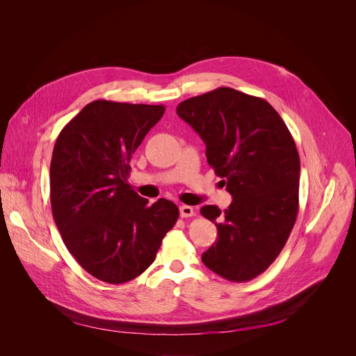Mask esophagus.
<instances>
[{"instance_id":"1","label":"esophagus","mask_w":356,"mask_h":356,"mask_svg":"<svg viewBox=\"0 0 356 356\" xmlns=\"http://www.w3.org/2000/svg\"><path fill=\"white\" fill-rule=\"evenodd\" d=\"M194 216V209L190 206H181L180 207V217L181 218H188Z\"/></svg>"}]
</instances>
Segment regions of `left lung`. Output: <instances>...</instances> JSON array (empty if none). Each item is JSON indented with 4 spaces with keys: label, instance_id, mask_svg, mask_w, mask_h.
<instances>
[{
    "label": "left lung",
    "instance_id": "1",
    "mask_svg": "<svg viewBox=\"0 0 356 356\" xmlns=\"http://www.w3.org/2000/svg\"><path fill=\"white\" fill-rule=\"evenodd\" d=\"M176 113L204 140L209 165L232 195L224 213L200 210L218 229L201 261L227 280L255 279L279 257L297 218L294 139L266 99L229 87L184 99Z\"/></svg>",
    "mask_w": 356,
    "mask_h": 356
}]
</instances>
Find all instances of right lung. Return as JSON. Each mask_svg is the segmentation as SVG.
Wrapping results in <instances>:
<instances>
[{"instance_id":"1","label":"right lung","mask_w":356,"mask_h":356,"mask_svg":"<svg viewBox=\"0 0 356 356\" xmlns=\"http://www.w3.org/2000/svg\"><path fill=\"white\" fill-rule=\"evenodd\" d=\"M165 106L97 99L59 134L50 162V204L69 252L111 284L138 277L179 218L175 202L154 204L128 184L129 162Z\"/></svg>"}]
</instances>
